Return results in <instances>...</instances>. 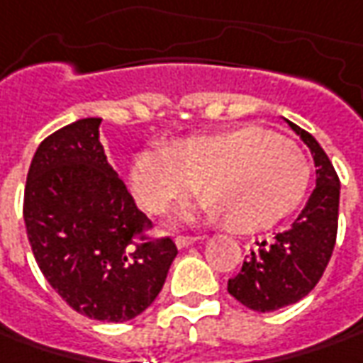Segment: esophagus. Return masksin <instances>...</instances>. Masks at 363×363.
Instances as JSON below:
<instances>
[{"label":"esophagus","mask_w":363,"mask_h":363,"mask_svg":"<svg viewBox=\"0 0 363 363\" xmlns=\"http://www.w3.org/2000/svg\"><path fill=\"white\" fill-rule=\"evenodd\" d=\"M199 241V237H191V235H179L177 239H174V243L179 249H184V247H189V245H193Z\"/></svg>","instance_id":"esophagus-1"}]
</instances>
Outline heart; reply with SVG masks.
<instances>
[{
	"label": "heart",
	"mask_w": 363,
	"mask_h": 363,
	"mask_svg": "<svg viewBox=\"0 0 363 363\" xmlns=\"http://www.w3.org/2000/svg\"><path fill=\"white\" fill-rule=\"evenodd\" d=\"M196 182L205 193L194 206L199 215L225 219L235 233H259L301 205L309 164L291 140L259 126L184 138L132 160V193L150 213L167 211Z\"/></svg>",
	"instance_id": "obj_1"
}]
</instances>
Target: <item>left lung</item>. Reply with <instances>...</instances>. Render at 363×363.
<instances>
[{
	"label": "left lung",
	"mask_w": 363,
	"mask_h": 363,
	"mask_svg": "<svg viewBox=\"0 0 363 363\" xmlns=\"http://www.w3.org/2000/svg\"><path fill=\"white\" fill-rule=\"evenodd\" d=\"M291 130L307 144L315 162V189L287 231L273 241L257 243L227 291L253 311H275L303 299L321 279L337 237L340 179L319 143L289 122Z\"/></svg>",
	"instance_id": "8db88e82"
}]
</instances>
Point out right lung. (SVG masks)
<instances>
[{
  "instance_id": "1",
  "label": "right lung",
  "mask_w": 363,
  "mask_h": 363,
  "mask_svg": "<svg viewBox=\"0 0 363 363\" xmlns=\"http://www.w3.org/2000/svg\"><path fill=\"white\" fill-rule=\"evenodd\" d=\"M102 118L50 134L28 170L23 220L48 283L72 309L98 321H128L160 294L177 245L150 239L100 144Z\"/></svg>"
}]
</instances>
